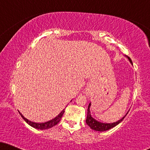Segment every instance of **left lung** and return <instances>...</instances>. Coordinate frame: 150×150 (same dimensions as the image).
<instances>
[{"mask_svg":"<svg viewBox=\"0 0 150 150\" xmlns=\"http://www.w3.org/2000/svg\"><path fill=\"white\" fill-rule=\"evenodd\" d=\"M125 56L128 58L129 62H130V63H131V65H132V62L131 61V59H130L128 56ZM91 105H92V104H91V102H90L89 104L88 109H87V119H86V123H87V124L88 125L89 127H90V128H92V130H95V131L104 132V131H106V130H108L109 129L113 128V127H115L116 125L119 124V123L123 120V118H125V116H126L128 113V111L126 114H125V116L121 118V119L118 120V121L114 122V123H102V122L96 120L95 118H93V117L92 116V115H91V111H90Z\"/></svg>","mask_w":150,"mask_h":150,"instance_id":"1","label":"left lung"}]
</instances>
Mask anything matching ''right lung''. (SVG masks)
I'll use <instances>...</instances> for the list:
<instances>
[{
	"mask_svg": "<svg viewBox=\"0 0 150 150\" xmlns=\"http://www.w3.org/2000/svg\"><path fill=\"white\" fill-rule=\"evenodd\" d=\"M19 113H20V116H22V118L25 120L26 123H28L30 126L33 127V128H36V129H38V130H46V129H49V128H52V127L55 126L56 124H58V122L61 120L62 116H63V113H65V108L61 111V113H59V114L57 116H56L54 118H53V119L48 120V121H46V122H44V123H35V122L31 121V120H28L27 118H26L20 112V111H19Z\"/></svg>",
	"mask_w": 150,
	"mask_h": 150,
	"instance_id": "right-lung-1",
	"label": "right lung"
}]
</instances>
